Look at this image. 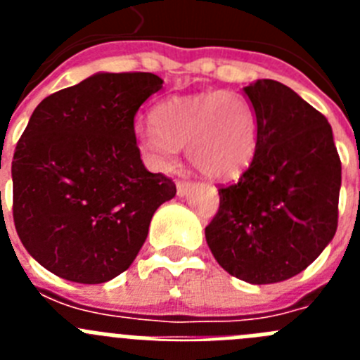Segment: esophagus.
Instances as JSON below:
<instances>
[{"instance_id": "obj_1", "label": "esophagus", "mask_w": 360, "mask_h": 360, "mask_svg": "<svg viewBox=\"0 0 360 360\" xmlns=\"http://www.w3.org/2000/svg\"><path fill=\"white\" fill-rule=\"evenodd\" d=\"M191 187H193V184L186 182V180H180V182L176 184V193H178V196H186L187 193H189Z\"/></svg>"}]
</instances>
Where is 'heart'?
<instances>
[{
  "mask_svg": "<svg viewBox=\"0 0 360 360\" xmlns=\"http://www.w3.org/2000/svg\"><path fill=\"white\" fill-rule=\"evenodd\" d=\"M151 122L136 129L135 141L155 169H171L178 149L186 148L198 173L229 180L243 173L256 153V111L236 91L165 98L153 108Z\"/></svg>",
  "mask_w": 360,
  "mask_h": 360,
  "instance_id": "heart-1",
  "label": "heart"
}]
</instances>
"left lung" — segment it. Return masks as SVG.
Here are the masks:
<instances>
[{"label": "left lung", "mask_w": 360, "mask_h": 360, "mask_svg": "<svg viewBox=\"0 0 360 360\" xmlns=\"http://www.w3.org/2000/svg\"><path fill=\"white\" fill-rule=\"evenodd\" d=\"M243 91L256 111V153L236 184L218 189L205 240L229 274L269 285L294 278L332 241L341 158L326 117L288 86L259 79Z\"/></svg>", "instance_id": "obj_1"}]
</instances>
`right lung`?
<instances>
[{
	"label": "right lung",
	"instance_id": "1",
	"mask_svg": "<svg viewBox=\"0 0 360 360\" xmlns=\"http://www.w3.org/2000/svg\"><path fill=\"white\" fill-rule=\"evenodd\" d=\"M155 73H95L34 110L12 160L18 236L34 259L73 283L128 270L176 186L149 173L135 115L162 88Z\"/></svg>",
	"mask_w": 360,
	"mask_h": 360
}]
</instances>
